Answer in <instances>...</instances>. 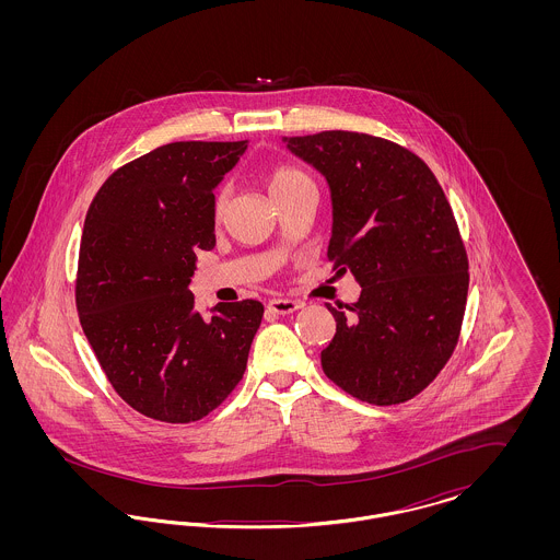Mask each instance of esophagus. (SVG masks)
I'll list each match as a JSON object with an SVG mask.
<instances>
[{
	"label": "esophagus",
	"mask_w": 560,
	"mask_h": 560,
	"mask_svg": "<svg viewBox=\"0 0 560 560\" xmlns=\"http://www.w3.org/2000/svg\"><path fill=\"white\" fill-rule=\"evenodd\" d=\"M298 308H302V302L290 300V298H275V300L268 302V311H272L277 315H290Z\"/></svg>",
	"instance_id": "obj_1"
}]
</instances>
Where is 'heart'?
<instances>
[{
	"label": "heart",
	"mask_w": 560,
	"mask_h": 560,
	"mask_svg": "<svg viewBox=\"0 0 560 560\" xmlns=\"http://www.w3.org/2000/svg\"><path fill=\"white\" fill-rule=\"evenodd\" d=\"M268 192L275 199L292 192L298 187H304V185H313V180L308 178V174H304L302 170L293 167V165H279L270 172L268 176ZM224 208H226V192L224 190H218L213 195L212 201V218L213 222H220L222 215H224Z\"/></svg>",
	"instance_id": "1"
}]
</instances>
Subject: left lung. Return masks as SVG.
Returning <instances> with one entry per match:
<instances>
[{"label":"left lung","mask_w":560,"mask_h":560,"mask_svg":"<svg viewBox=\"0 0 560 560\" xmlns=\"http://www.w3.org/2000/svg\"><path fill=\"white\" fill-rule=\"evenodd\" d=\"M283 140L327 178V258L361 283L354 304H327L336 336L320 352L323 372L372 405L413 399L450 361L468 295V256L443 188L386 138L329 130Z\"/></svg>","instance_id":"left-lung-1"}]
</instances>
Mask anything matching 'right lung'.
<instances>
[{"label":"right lung","instance_id":"obj_1","mask_svg":"<svg viewBox=\"0 0 560 560\" xmlns=\"http://www.w3.org/2000/svg\"><path fill=\"white\" fill-rule=\"evenodd\" d=\"M247 149L170 142L115 170L92 199L80 243L75 304L115 393L138 413L197 422L240 384L265 306L241 300L203 319L188 290L210 252L213 187Z\"/></svg>","mask_w":560,"mask_h":560}]
</instances>
